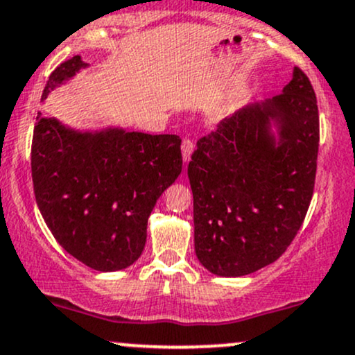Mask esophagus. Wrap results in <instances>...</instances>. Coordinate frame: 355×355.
Here are the masks:
<instances>
[{
    "label": "esophagus",
    "instance_id": "obj_1",
    "mask_svg": "<svg viewBox=\"0 0 355 355\" xmlns=\"http://www.w3.org/2000/svg\"><path fill=\"white\" fill-rule=\"evenodd\" d=\"M191 153H193V141L190 140V138H183L182 141V157H183V162H189Z\"/></svg>",
    "mask_w": 355,
    "mask_h": 355
}]
</instances>
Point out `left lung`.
I'll use <instances>...</instances> for the list:
<instances>
[{
  "mask_svg": "<svg viewBox=\"0 0 355 355\" xmlns=\"http://www.w3.org/2000/svg\"><path fill=\"white\" fill-rule=\"evenodd\" d=\"M317 153V98L297 67L280 95L240 108L197 141L189 178L195 254L207 270L242 277L287 250L311 205Z\"/></svg>",
  "mask_w": 355,
  "mask_h": 355,
  "instance_id": "obj_1",
  "label": "left lung"
}]
</instances>
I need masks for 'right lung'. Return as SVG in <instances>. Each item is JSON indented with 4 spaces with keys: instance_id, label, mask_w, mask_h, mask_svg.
<instances>
[{
    "instance_id": "add662e5",
    "label": "right lung",
    "mask_w": 355,
    "mask_h": 355,
    "mask_svg": "<svg viewBox=\"0 0 355 355\" xmlns=\"http://www.w3.org/2000/svg\"><path fill=\"white\" fill-rule=\"evenodd\" d=\"M88 64L81 56L51 73L42 100ZM182 140L107 128L78 132L36 116L31 144L35 198L53 237L100 272L137 262L155 203L182 172Z\"/></svg>"
}]
</instances>
